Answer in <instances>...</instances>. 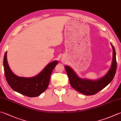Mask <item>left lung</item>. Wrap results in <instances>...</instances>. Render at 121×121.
<instances>
[{"label": "left lung", "mask_w": 121, "mask_h": 121, "mask_svg": "<svg viewBox=\"0 0 121 121\" xmlns=\"http://www.w3.org/2000/svg\"><path fill=\"white\" fill-rule=\"evenodd\" d=\"M111 44L113 49L112 64L108 71L102 77L96 80L82 78L77 75L71 67L65 65V68L69 78L70 85L73 88L85 95H93L104 89L111 83L115 74L117 66L115 50L112 44L111 43Z\"/></svg>", "instance_id": "obj_1"}]
</instances>
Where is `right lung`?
<instances>
[{
  "instance_id": "obj_1",
  "label": "right lung",
  "mask_w": 121,
  "mask_h": 121,
  "mask_svg": "<svg viewBox=\"0 0 121 121\" xmlns=\"http://www.w3.org/2000/svg\"><path fill=\"white\" fill-rule=\"evenodd\" d=\"M58 63L56 60L50 62L37 75L27 78L13 73L7 62V51L4 55L3 62L5 75L8 85L14 91L30 97L39 96L47 89L52 72Z\"/></svg>"
}]
</instances>
